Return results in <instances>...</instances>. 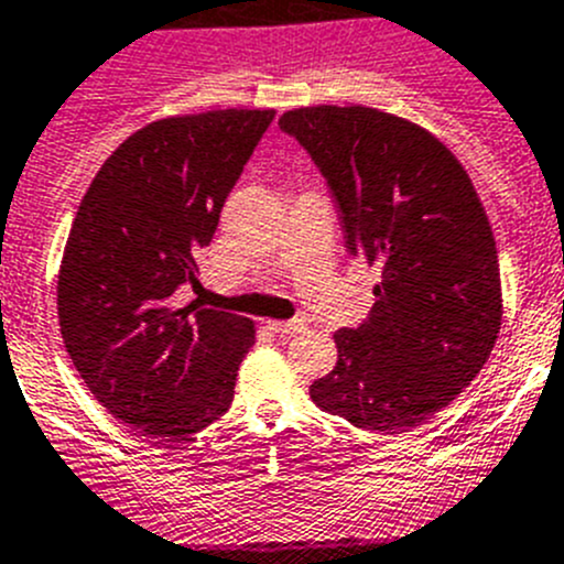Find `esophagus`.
I'll return each instance as SVG.
<instances>
[{"label":"esophagus","mask_w":564,"mask_h":564,"mask_svg":"<svg viewBox=\"0 0 564 564\" xmlns=\"http://www.w3.org/2000/svg\"><path fill=\"white\" fill-rule=\"evenodd\" d=\"M268 326H271L276 335L288 337V335H296V332H302L307 324H304V321H299V318H293V321H268Z\"/></svg>","instance_id":"34e87169"}]
</instances>
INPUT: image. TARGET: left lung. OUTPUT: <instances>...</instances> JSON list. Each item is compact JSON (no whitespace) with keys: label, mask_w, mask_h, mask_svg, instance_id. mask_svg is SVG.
<instances>
[{"label":"left lung","mask_w":564,"mask_h":564,"mask_svg":"<svg viewBox=\"0 0 564 564\" xmlns=\"http://www.w3.org/2000/svg\"><path fill=\"white\" fill-rule=\"evenodd\" d=\"M279 127L324 174L346 249L382 273L371 315L335 332L337 362L310 395L359 429L410 432L474 382L501 329L479 193L432 132L373 107H299Z\"/></svg>","instance_id":"8db88e82"}]
</instances>
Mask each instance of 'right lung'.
<instances>
[{
    "mask_svg": "<svg viewBox=\"0 0 564 564\" xmlns=\"http://www.w3.org/2000/svg\"><path fill=\"white\" fill-rule=\"evenodd\" d=\"M273 110H210L152 121L90 182L57 276V318L74 368L101 406L149 440H176L229 410L254 324L174 307L198 288V257Z\"/></svg>",
    "mask_w": 564,
    "mask_h": 564,
    "instance_id": "right-lung-1",
    "label": "right lung"
}]
</instances>
